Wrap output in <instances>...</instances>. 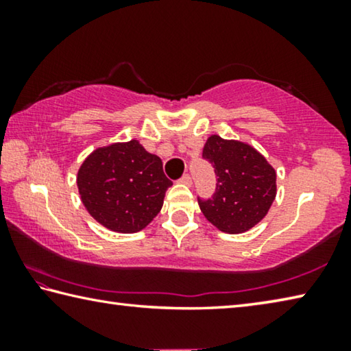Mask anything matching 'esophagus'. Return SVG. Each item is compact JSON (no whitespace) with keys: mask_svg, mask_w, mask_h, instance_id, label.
<instances>
[{"mask_svg":"<svg viewBox=\"0 0 351 351\" xmlns=\"http://www.w3.org/2000/svg\"><path fill=\"white\" fill-rule=\"evenodd\" d=\"M180 182L181 184H184V186H192V176H190V175H182V178H181V180H180Z\"/></svg>","mask_w":351,"mask_h":351,"instance_id":"obj_1","label":"esophagus"}]
</instances>
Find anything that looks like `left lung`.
<instances>
[{"instance_id":"1","label":"left lung","mask_w":351,"mask_h":351,"mask_svg":"<svg viewBox=\"0 0 351 351\" xmlns=\"http://www.w3.org/2000/svg\"><path fill=\"white\" fill-rule=\"evenodd\" d=\"M203 158L217 175L215 193L201 199V212L219 230L246 232L260 223L276 198V170L251 145L210 136Z\"/></svg>"}]
</instances>
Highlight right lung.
<instances>
[{
  "label": "right lung",
  "mask_w": 351,
  "mask_h": 351,
  "mask_svg": "<svg viewBox=\"0 0 351 351\" xmlns=\"http://www.w3.org/2000/svg\"><path fill=\"white\" fill-rule=\"evenodd\" d=\"M171 184L161 159L138 141L97 148L77 173L82 203L90 215L121 234L144 229L161 210Z\"/></svg>",
  "instance_id": "obj_1"
}]
</instances>
